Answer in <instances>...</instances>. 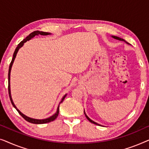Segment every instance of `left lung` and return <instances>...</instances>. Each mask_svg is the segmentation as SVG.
I'll use <instances>...</instances> for the list:
<instances>
[{
  "mask_svg": "<svg viewBox=\"0 0 149 149\" xmlns=\"http://www.w3.org/2000/svg\"><path fill=\"white\" fill-rule=\"evenodd\" d=\"M113 38H116V39H118V40H123V41H125V40L123 39V38H119V37H117V36H113ZM84 113H85V111H84ZM85 117H86L87 119H88L89 121L91 122V123H93V124H95V125H99V124H97V123H95V122H94L93 121H92V120H91V119H89V118L88 117H87V116L86 115V114H85Z\"/></svg>",
  "mask_w": 149,
  "mask_h": 149,
  "instance_id": "obj_1",
  "label": "left lung"
}]
</instances>
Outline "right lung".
Listing matches in <instances>:
<instances>
[{
  "label": "right lung",
  "mask_w": 149,
  "mask_h": 149,
  "mask_svg": "<svg viewBox=\"0 0 149 149\" xmlns=\"http://www.w3.org/2000/svg\"><path fill=\"white\" fill-rule=\"evenodd\" d=\"M38 34H40V35H48V34H50V33H48V32H40V31H38V30H36V31H34L33 32H32V33H30L29 35H28L27 37H26L25 39H24L22 41H21L19 42V44H18V45L17 47H16L15 52H14V54H13V58H12V60L11 63H10V65H9V73H8V91H9V98H10V100L11 102V104L13 106V107L15 108V109L17 110L18 113L20 115L22 116V117L24 118V119L26 120V121H27L28 122H30V123H34V124H43V123H49L51 121H54L55 119H56L57 117H58V116L59 115V108H60V104H59L58 107V109H57V112L56 113L54 114V115L52 116V117L47 118V119H32V118H30L27 117V116L24 115V114H22L21 112H20L19 110H18L14 104L13 100H12V98H11V91H10V72H11V67H12V65H13V63L14 62V60H15V57H16V55H17V53L18 52V50H19V49L20 47H22V46H23V45L24 42H26L27 40H29L30 39H31L32 38H33L34 36L36 35H38ZM66 95H65L64 97H62V100L60 102V104H61L62 102L63 101H64V100L65 98V97H66Z\"/></svg>",
  "instance_id": "1"
}]
</instances>
